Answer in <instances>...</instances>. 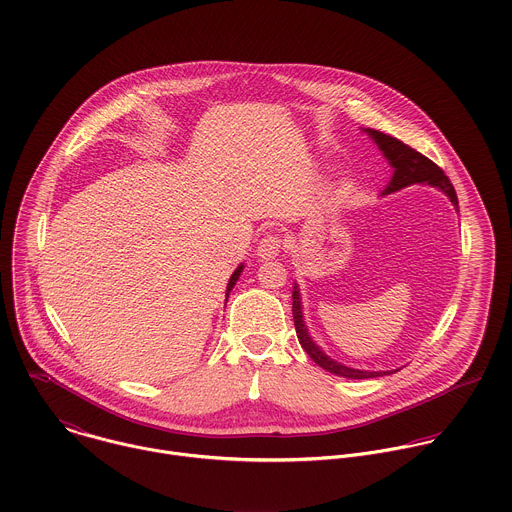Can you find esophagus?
Instances as JSON below:
<instances>
[{
    "instance_id": "obj_1",
    "label": "esophagus",
    "mask_w": 512,
    "mask_h": 512,
    "mask_svg": "<svg viewBox=\"0 0 512 512\" xmlns=\"http://www.w3.org/2000/svg\"><path fill=\"white\" fill-rule=\"evenodd\" d=\"M281 249H283V239L277 233H269L259 241L257 255L259 259L267 261V259H275L281 253Z\"/></svg>"
}]
</instances>
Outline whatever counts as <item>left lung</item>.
<instances>
[{
  "mask_svg": "<svg viewBox=\"0 0 512 512\" xmlns=\"http://www.w3.org/2000/svg\"><path fill=\"white\" fill-rule=\"evenodd\" d=\"M381 149V153L385 155V159L389 161V165L393 167V177L389 181V185L385 187V191L381 195H389L395 193L403 187L409 185H431L439 191H443L451 203L455 205V209L459 211V199L455 193L453 183L449 181V177L445 175V171L435 165L429 157L421 155L419 151L411 149L409 145H405L403 141H399L397 137L385 135L377 129H363ZM293 319H295V329H297V339L301 343V347L305 349V353L325 371L337 375V377H345V379H375V377H383V375H391L395 371H365V369H353L347 367L335 359H331L309 335V329L305 325V315H303V303H301V293H299V285L295 283L293 287Z\"/></svg>",
  "mask_w": 512,
  "mask_h": 512,
  "instance_id": "1",
  "label": "left lung"
}]
</instances>
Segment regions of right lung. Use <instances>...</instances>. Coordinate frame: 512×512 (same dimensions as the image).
<instances>
[{
	"mask_svg": "<svg viewBox=\"0 0 512 512\" xmlns=\"http://www.w3.org/2000/svg\"><path fill=\"white\" fill-rule=\"evenodd\" d=\"M243 263L233 271V275H231V279H229V283H227V293H225V297H229V293H231V289L235 287V283L239 281V277H241V273H243ZM225 303H227V299H225Z\"/></svg>",
	"mask_w": 512,
	"mask_h": 512,
	"instance_id": "1",
	"label": "right lung"
}]
</instances>
